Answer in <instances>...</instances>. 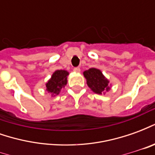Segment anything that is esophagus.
<instances>
[{
    "label": "esophagus",
    "mask_w": 155,
    "mask_h": 155,
    "mask_svg": "<svg viewBox=\"0 0 155 155\" xmlns=\"http://www.w3.org/2000/svg\"><path fill=\"white\" fill-rule=\"evenodd\" d=\"M73 71H74V72H77V73H79V72H81V68H80V67H74V69H73Z\"/></svg>",
    "instance_id": "esophagus-1"
}]
</instances>
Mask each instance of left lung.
I'll list each match as a JSON object with an SVG mask.
<instances>
[{"label":"left lung","mask_w":155,"mask_h":155,"mask_svg":"<svg viewBox=\"0 0 155 155\" xmlns=\"http://www.w3.org/2000/svg\"><path fill=\"white\" fill-rule=\"evenodd\" d=\"M87 84L96 94H102L104 91L110 90L109 81L104 77L102 72L95 68H91L84 72Z\"/></svg>","instance_id":"8db88e82"}]
</instances>
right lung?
<instances>
[{
    "mask_svg": "<svg viewBox=\"0 0 155 155\" xmlns=\"http://www.w3.org/2000/svg\"><path fill=\"white\" fill-rule=\"evenodd\" d=\"M69 74L66 71L60 70L54 71L51 78L45 84L46 91L52 94H58L62 88L67 84V75Z\"/></svg>",
    "mask_w": 155,
    "mask_h": 155,
    "instance_id": "obj_1",
    "label": "right lung"
}]
</instances>
